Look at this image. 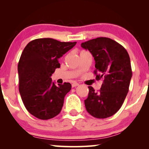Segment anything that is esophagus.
<instances>
[{"label": "esophagus", "mask_w": 149, "mask_h": 149, "mask_svg": "<svg viewBox=\"0 0 149 149\" xmlns=\"http://www.w3.org/2000/svg\"><path fill=\"white\" fill-rule=\"evenodd\" d=\"M78 85H79V84H78V83L74 82V83H72V87H77V86H78Z\"/></svg>", "instance_id": "obj_1"}]
</instances>
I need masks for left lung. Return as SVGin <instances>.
<instances>
[{
    "label": "left lung",
    "mask_w": 149,
    "mask_h": 149,
    "mask_svg": "<svg viewBox=\"0 0 149 149\" xmlns=\"http://www.w3.org/2000/svg\"><path fill=\"white\" fill-rule=\"evenodd\" d=\"M81 46L94 57L96 79L103 80L99 91L88 87L86 110L96 118L112 116L120 110L129 91L132 77L129 54L122 45L107 37L89 40Z\"/></svg>",
    "instance_id": "1"
}]
</instances>
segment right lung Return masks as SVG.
Listing matches in <instances>:
<instances>
[{
	"label": "right lung",
	"mask_w": 149,
	"mask_h": 149,
	"mask_svg": "<svg viewBox=\"0 0 149 149\" xmlns=\"http://www.w3.org/2000/svg\"><path fill=\"white\" fill-rule=\"evenodd\" d=\"M77 42H60L51 38L30 41L22 52L17 65L19 91L30 114L40 120H49L60 112L70 83L56 86L50 76L59 68L58 59Z\"/></svg>",
	"instance_id": "right-lung-1"
}]
</instances>
